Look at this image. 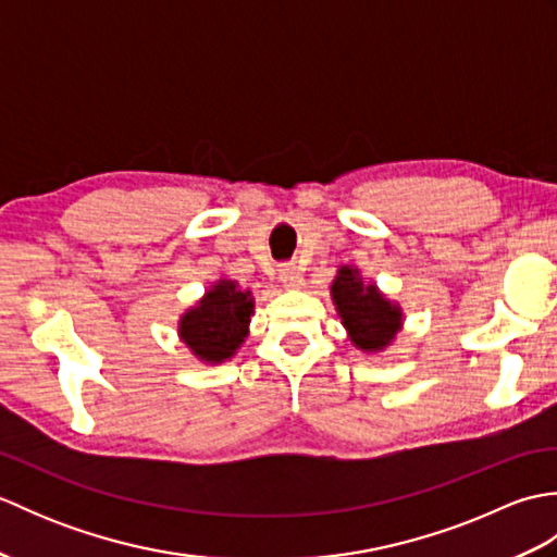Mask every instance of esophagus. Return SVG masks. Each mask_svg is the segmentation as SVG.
Returning <instances> with one entry per match:
<instances>
[{
    "mask_svg": "<svg viewBox=\"0 0 557 557\" xmlns=\"http://www.w3.org/2000/svg\"><path fill=\"white\" fill-rule=\"evenodd\" d=\"M280 280H282V285H285L287 289H299L301 287V272H299V268L297 265H282L280 268Z\"/></svg>",
    "mask_w": 557,
    "mask_h": 557,
    "instance_id": "34e87169",
    "label": "esophagus"
}]
</instances>
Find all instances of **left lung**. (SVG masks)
Masks as SVG:
<instances>
[{
	"label": "left lung",
	"instance_id": "left-lung-1",
	"mask_svg": "<svg viewBox=\"0 0 557 557\" xmlns=\"http://www.w3.org/2000/svg\"><path fill=\"white\" fill-rule=\"evenodd\" d=\"M330 294L354 347L375 354L393 345L401 327V309L385 299L373 282L366 285L357 268L342 265Z\"/></svg>",
	"mask_w": 557,
	"mask_h": 557
}]
</instances>
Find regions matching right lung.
<instances>
[{
  "label": "right lung",
  "instance_id": "obj_1",
  "mask_svg": "<svg viewBox=\"0 0 557 557\" xmlns=\"http://www.w3.org/2000/svg\"><path fill=\"white\" fill-rule=\"evenodd\" d=\"M253 306L251 289H242L236 280L222 277L180 318V337L196 359L227 361L248 335Z\"/></svg>",
  "mask_w": 557,
  "mask_h": 557
}]
</instances>
